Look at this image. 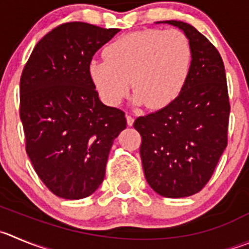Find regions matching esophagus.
Wrapping results in <instances>:
<instances>
[{
  "label": "esophagus",
  "instance_id": "1",
  "mask_svg": "<svg viewBox=\"0 0 249 249\" xmlns=\"http://www.w3.org/2000/svg\"><path fill=\"white\" fill-rule=\"evenodd\" d=\"M126 123H127V125H129V126H131V125L134 124V118H132L130 114H127V115H126Z\"/></svg>",
  "mask_w": 249,
  "mask_h": 249
}]
</instances>
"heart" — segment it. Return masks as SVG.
Returning <instances> with one entry per match:
<instances>
[{"label":"heart","mask_w":249,"mask_h":249,"mask_svg":"<svg viewBox=\"0 0 249 249\" xmlns=\"http://www.w3.org/2000/svg\"><path fill=\"white\" fill-rule=\"evenodd\" d=\"M106 59L89 62V77L108 106H118L130 89L134 102L163 108L179 94L189 76L193 50L178 29L132 32L104 49Z\"/></svg>","instance_id":"obj_1"}]
</instances>
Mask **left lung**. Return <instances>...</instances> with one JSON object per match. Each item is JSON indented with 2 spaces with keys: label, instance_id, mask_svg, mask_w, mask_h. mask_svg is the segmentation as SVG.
Segmentation results:
<instances>
[{
  "label": "left lung",
  "instance_id": "1",
  "mask_svg": "<svg viewBox=\"0 0 249 249\" xmlns=\"http://www.w3.org/2000/svg\"><path fill=\"white\" fill-rule=\"evenodd\" d=\"M192 44L189 76L179 96L155 113L139 117L140 155L147 183L166 198L200 192L227 146L230 101L224 61L208 38L180 20H163Z\"/></svg>",
  "mask_w": 249,
  "mask_h": 249
}]
</instances>
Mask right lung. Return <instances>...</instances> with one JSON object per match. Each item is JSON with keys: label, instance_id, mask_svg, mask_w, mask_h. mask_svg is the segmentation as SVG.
Listing matches in <instances>:
<instances>
[{"label": "right lung", "instance_id": "add662e5", "mask_svg": "<svg viewBox=\"0 0 249 249\" xmlns=\"http://www.w3.org/2000/svg\"><path fill=\"white\" fill-rule=\"evenodd\" d=\"M118 32L64 23L39 40L23 69L25 151L41 182L60 198L77 200L98 189L114 139L126 127L124 111L99 101L88 70Z\"/></svg>", "mask_w": 249, "mask_h": 249}]
</instances>
